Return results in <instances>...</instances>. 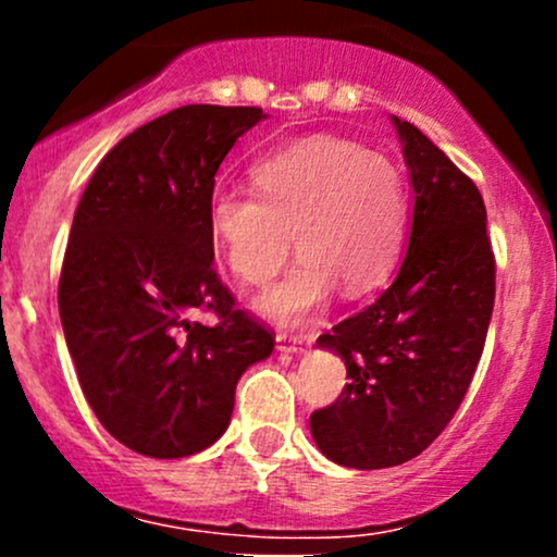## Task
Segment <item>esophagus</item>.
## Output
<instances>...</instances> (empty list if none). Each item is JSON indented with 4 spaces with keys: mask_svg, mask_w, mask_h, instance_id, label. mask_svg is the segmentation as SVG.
Returning a JSON list of instances; mask_svg holds the SVG:
<instances>
[{
    "mask_svg": "<svg viewBox=\"0 0 557 557\" xmlns=\"http://www.w3.org/2000/svg\"><path fill=\"white\" fill-rule=\"evenodd\" d=\"M311 335H287V332H280L277 335V348L287 350V354H304L306 348H311Z\"/></svg>",
    "mask_w": 557,
    "mask_h": 557,
    "instance_id": "esophagus-1",
    "label": "esophagus"
}]
</instances>
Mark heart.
<instances>
[{
	"label": "heart",
	"mask_w": 557,
	"mask_h": 557,
	"mask_svg": "<svg viewBox=\"0 0 557 557\" xmlns=\"http://www.w3.org/2000/svg\"><path fill=\"white\" fill-rule=\"evenodd\" d=\"M257 194L220 190L209 201V235L235 280L267 285L290 259L298 267L257 300L283 324L309 319L335 285L372 290L398 259L406 183L387 157L341 138H309L253 170Z\"/></svg>",
	"instance_id": "1"
}]
</instances>
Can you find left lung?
<instances>
[{"label":"left lung","instance_id":"1","mask_svg":"<svg viewBox=\"0 0 557 557\" xmlns=\"http://www.w3.org/2000/svg\"><path fill=\"white\" fill-rule=\"evenodd\" d=\"M393 125L413 190L406 257L372 306L317 341L350 382L311 413V437L361 471L411 461L437 440L474 380L495 306L482 194L417 125Z\"/></svg>","mask_w":557,"mask_h":557}]
</instances>
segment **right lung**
I'll use <instances>...</instances> for the list:
<instances>
[{
	"mask_svg": "<svg viewBox=\"0 0 557 557\" xmlns=\"http://www.w3.org/2000/svg\"><path fill=\"white\" fill-rule=\"evenodd\" d=\"M264 117L216 104L162 114L101 159L75 209L57 296L67 350L96 419L140 456L214 445L240 374L274 348L233 309L209 235L216 170ZM196 310L221 322L194 323Z\"/></svg>",
	"mask_w": 557,
	"mask_h": 557,
	"instance_id": "right-lung-1",
	"label": "right lung"
}]
</instances>
